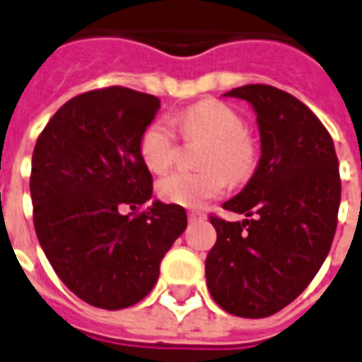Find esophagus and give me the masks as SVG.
<instances>
[{
  "label": "esophagus",
  "mask_w": 362,
  "mask_h": 362,
  "mask_svg": "<svg viewBox=\"0 0 362 362\" xmlns=\"http://www.w3.org/2000/svg\"><path fill=\"white\" fill-rule=\"evenodd\" d=\"M187 218H189V221H203L206 220V214L201 212V210H189V212H187Z\"/></svg>",
  "instance_id": "1"
}]
</instances>
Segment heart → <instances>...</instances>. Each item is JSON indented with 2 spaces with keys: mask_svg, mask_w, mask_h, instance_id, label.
<instances>
[{
  "mask_svg": "<svg viewBox=\"0 0 362 362\" xmlns=\"http://www.w3.org/2000/svg\"><path fill=\"white\" fill-rule=\"evenodd\" d=\"M176 127L184 141L204 142L199 150V170H176L158 184L163 201L180 206H203L220 197L227 184H242L257 169L259 144L244 127V118L218 99H204L176 116ZM175 127L167 120H156L142 131L139 152L153 173H163L176 156Z\"/></svg>",
  "mask_w": 362,
  "mask_h": 362,
  "instance_id": "b5f03b06",
  "label": "heart"
}]
</instances>
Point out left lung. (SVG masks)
Instances as JSON below:
<instances>
[{"mask_svg":"<svg viewBox=\"0 0 362 362\" xmlns=\"http://www.w3.org/2000/svg\"><path fill=\"white\" fill-rule=\"evenodd\" d=\"M257 112L261 159L237 197L223 203L247 220L210 214L216 244L206 286L233 315L269 317L314 280L331 250L340 206V170L332 136L291 93L267 84L233 88Z\"/></svg>","mask_w":362,"mask_h":362,"instance_id":"left-lung-1","label":"left lung"}]
</instances>
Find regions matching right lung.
<instances>
[{"label":"right lung","mask_w":362,"mask_h":362,"mask_svg":"<svg viewBox=\"0 0 362 362\" xmlns=\"http://www.w3.org/2000/svg\"><path fill=\"white\" fill-rule=\"evenodd\" d=\"M158 109L156 95L131 88L92 90L59 107L33 148L39 244L59 280L95 308H127L146 297L187 226L180 204L152 201L153 178L139 152Z\"/></svg>","instance_id":"obj_1"}]
</instances>
